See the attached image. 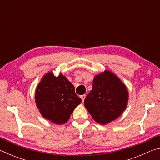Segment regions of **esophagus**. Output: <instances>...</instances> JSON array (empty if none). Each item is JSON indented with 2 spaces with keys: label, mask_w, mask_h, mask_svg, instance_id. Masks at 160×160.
Returning <instances> with one entry per match:
<instances>
[{
  "label": "esophagus",
  "mask_w": 160,
  "mask_h": 160,
  "mask_svg": "<svg viewBox=\"0 0 160 160\" xmlns=\"http://www.w3.org/2000/svg\"><path fill=\"white\" fill-rule=\"evenodd\" d=\"M80 97H81V99H82V102H83L84 100H85V94H83V95H81Z\"/></svg>",
  "instance_id": "34e87169"
}]
</instances>
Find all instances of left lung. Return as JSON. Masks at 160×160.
Listing matches in <instances>:
<instances>
[{
	"mask_svg": "<svg viewBox=\"0 0 160 160\" xmlns=\"http://www.w3.org/2000/svg\"><path fill=\"white\" fill-rule=\"evenodd\" d=\"M128 101L125 84L112 72L104 70L94 78L92 90L84 104L97 123L106 125L121 116Z\"/></svg>",
	"mask_w": 160,
	"mask_h": 160,
	"instance_id": "obj_1",
	"label": "left lung"
}]
</instances>
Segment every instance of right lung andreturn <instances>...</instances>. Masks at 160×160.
I'll return each mask as SVG.
<instances>
[{"instance_id":"right-lung-1","label":"right lung","mask_w":160,"mask_h":160,"mask_svg":"<svg viewBox=\"0 0 160 160\" xmlns=\"http://www.w3.org/2000/svg\"><path fill=\"white\" fill-rule=\"evenodd\" d=\"M81 102L72 84L61 73L56 77L52 71L44 75L35 91V102L40 113L58 125L69 120Z\"/></svg>"}]
</instances>
